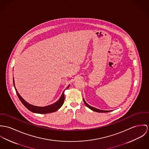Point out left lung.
Segmentation results:
<instances>
[{"label": "left lung", "mask_w": 149, "mask_h": 149, "mask_svg": "<svg viewBox=\"0 0 149 149\" xmlns=\"http://www.w3.org/2000/svg\"><path fill=\"white\" fill-rule=\"evenodd\" d=\"M83 102H84V104L86 105V106L87 107H88L89 109H90L91 110H92L93 111H95V112H98V113H107V112H110V111H111L110 110V111H104V110H99V109H96V108H95V107H91V106H90V105H88L86 102V101L84 100V99H83Z\"/></svg>", "instance_id": "1"}]
</instances>
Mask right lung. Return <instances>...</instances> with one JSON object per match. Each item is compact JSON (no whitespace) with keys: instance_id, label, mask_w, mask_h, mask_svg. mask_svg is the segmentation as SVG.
<instances>
[{"instance_id":"1","label":"right lung","mask_w":149,"mask_h":149,"mask_svg":"<svg viewBox=\"0 0 149 149\" xmlns=\"http://www.w3.org/2000/svg\"><path fill=\"white\" fill-rule=\"evenodd\" d=\"M14 79L13 80V83L14 85L15 86L14 84ZM69 87V86L67 87V88ZM15 90H16V93H17V95L19 97V99L20 100L21 102L23 104V105L30 111L35 113H38V114H47V113H54L56 111H57L58 109H59L61 106L63 105V103H64V100H65V94H64V92H63L61 98L59 99L55 102V103L51 104L47 106H45V107H39V106H35L31 105L29 103H28L26 101H25L24 99L22 98V97H21V96L19 95V94L17 93V89L15 87Z\"/></svg>"}]
</instances>
